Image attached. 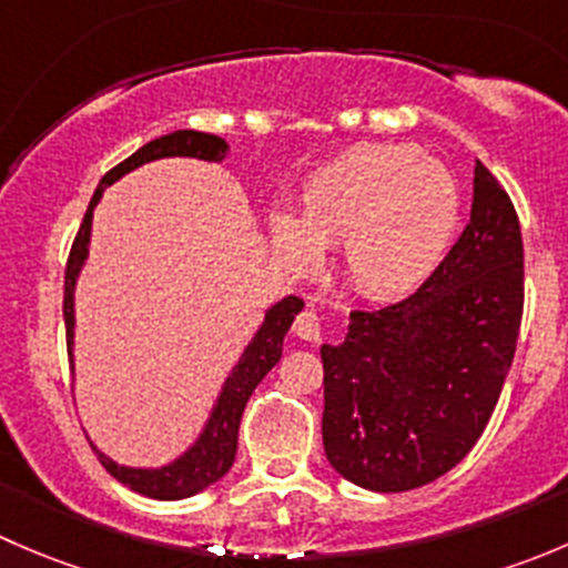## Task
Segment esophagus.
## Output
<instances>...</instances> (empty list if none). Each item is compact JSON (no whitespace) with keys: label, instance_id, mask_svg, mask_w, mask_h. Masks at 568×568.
Listing matches in <instances>:
<instances>
[{"label":"esophagus","instance_id":"34e87169","mask_svg":"<svg viewBox=\"0 0 568 568\" xmlns=\"http://www.w3.org/2000/svg\"><path fill=\"white\" fill-rule=\"evenodd\" d=\"M294 332L300 337H305V341H318V337H321V318L311 311V307H307V311H302L300 316H296Z\"/></svg>","mask_w":568,"mask_h":568}]
</instances>
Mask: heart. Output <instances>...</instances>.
I'll return each instance as SVG.
<instances>
[{
    "label": "heart",
    "instance_id": "b5f03b06",
    "mask_svg": "<svg viewBox=\"0 0 568 568\" xmlns=\"http://www.w3.org/2000/svg\"><path fill=\"white\" fill-rule=\"evenodd\" d=\"M462 222V186L450 168L415 145L363 142L318 170L302 194V214L277 211L274 247L300 268L316 266L321 247L343 244L354 288L374 300L420 285Z\"/></svg>",
    "mask_w": 568,
    "mask_h": 568
}]
</instances>
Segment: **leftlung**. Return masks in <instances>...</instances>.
<instances>
[{
    "instance_id": "obj_1",
    "label": "left lung",
    "mask_w": 568,
    "mask_h": 568,
    "mask_svg": "<svg viewBox=\"0 0 568 568\" xmlns=\"http://www.w3.org/2000/svg\"><path fill=\"white\" fill-rule=\"evenodd\" d=\"M523 233L475 159L469 225L412 296L354 311L321 346L324 454L352 484L406 491L454 469L484 434L523 321Z\"/></svg>"
}]
</instances>
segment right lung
<instances>
[{
    "instance_id": "right-lung-1",
    "label": "right lung",
    "mask_w": 568,
    "mask_h": 568,
    "mask_svg": "<svg viewBox=\"0 0 568 568\" xmlns=\"http://www.w3.org/2000/svg\"><path fill=\"white\" fill-rule=\"evenodd\" d=\"M173 156L220 164L222 159L227 156V142L222 140V136L205 134V131L194 129H178L164 136H156V140H151L148 145H142L140 151L131 153V156L125 159V162H120L118 168L109 170V173L101 178L93 200H90L88 214H84L82 227H79L77 242H73L71 257H68L65 268L62 316H65L71 371H77L73 368V343H77V283L79 277H82V268L90 255L95 205L104 197V189L112 186V183L120 181L123 175H129L131 170L142 168V164L159 162V159ZM302 307H305V302H302L300 296H285V300L274 302V305L263 313L261 326H257L252 341L244 346L239 363L233 365L231 374L222 382L203 428H200L194 443L189 445L183 454H178L173 462L162 464V467H129V464L109 459L104 450H99V445L90 443L95 454H99V462L104 464L106 473L112 475V478H118L120 484L129 486L131 491H140V495L153 497V500H183V497H192L197 495V491L209 489V486L216 484L222 475H227V469L236 462L239 423H242L244 406H247L255 387L263 382V376H266L268 371L280 363V357H283V341L285 335H288L294 318L302 313Z\"/></svg>"
}]
</instances>
